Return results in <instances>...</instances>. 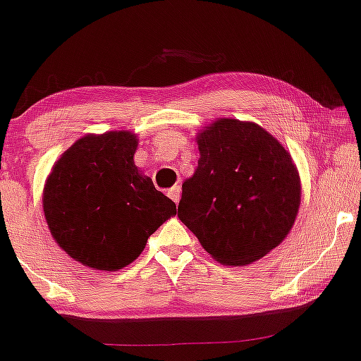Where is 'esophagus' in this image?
Listing matches in <instances>:
<instances>
[{
	"mask_svg": "<svg viewBox=\"0 0 361 361\" xmlns=\"http://www.w3.org/2000/svg\"><path fill=\"white\" fill-rule=\"evenodd\" d=\"M168 197L173 200V202L175 203H178L180 202V198H181V190H180V186H173V188H169L168 190Z\"/></svg>",
	"mask_w": 361,
	"mask_h": 361,
	"instance_id": "1",
	"label": "esophagus"
}]
</instances>
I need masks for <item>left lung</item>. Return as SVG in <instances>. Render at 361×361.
Returning <instances> with one entry per match:
<instances>
[{
	"instance_id": "left-lung-1",
	"label": "left lung",
	"mask_w": 361,
	"mask_h": 361,
	"mask_svg": "<svg viewBox=\"0 0 361 361\" xmlns=\"http://www.w3.org/2000/svg\"><path fill=\"white\" fill-rule=\"evenodd\" d=\"M200 159L178 216L220 264L247 266L288 237L301 202L290 154L255 123L215 121L197 136Z\"/></svg>"
}]
</instances>
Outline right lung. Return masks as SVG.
<instances>
[{
    "instance_id": "add662e5",
    "label": "right lung",
    "mask_w": 361,
    "mask_h": 361,
    "mask_svg": "<svg viewBox=\"0 0 361 361\" xmlns=\"http://www.w3.org/2000/svg\"><path fill=\"white\" fill-rule=\"evenodd\" d=\"M129 131L87 134L54 164L43 188L51 237L77 262L117 271L145 250L147 238L176 215V205L134 164Z\"/></svg>"
}]
</instances>
